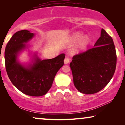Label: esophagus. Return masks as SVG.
Returning <instances> with one entry per match:
<instances>
[{
	"label": "esophagus",
	"instance_id": "34e87169",
	"mask_svg": "<svg viewBox=\"0 0 125 125\" xmlns=\"http://www.w3.org/2000/svg\"><path fill=\"white\" fill-rule=\"evenodd\" d=\"M69 58H68V57H66L65 59V60H64V64H68V63L69 62Z\"/></svg>",
	"mask_w": 125,
	"mask_h": 125
}]
</instances>
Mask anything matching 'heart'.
I'll return each mask as SVG.
<instances>
[{
  "mask_svg": "<svg viewBox=\"0 0 125 125\" xmlns=\"http://www.w3.org/2000/svg\"><path fill=\"white\" fill-rule=\"evenodd\" d=\"M79 40L80 42L74 51L75 52L79 51L84 50L90 43V39L88 36H83V34L80 32H76L74 33L71 37V41L73 42H76Z\"/></svg>",
  "mask_w": 125,
  "mask_h": 125,
  "instance_id": "b5f03b06",
  "label": "heart"
}]
</instances>
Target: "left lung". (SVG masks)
Instances as JSON below:
<instances>
[{
  "mask_svg": "<svg viewBox=\"0 0 125 125\" xmlns=\"http://www.w3.org/2000/svg\"><path fill=\"white\" fill-rule=\"evenodd\" d=\"M117 55L113 40L104 29L91 49L73 57L70 63L73 83L80 92L97 93L106 86L115 71Z\"/></svg>",
  "mask_w": 125,
  "mask_h": 125,
  "instance_id": "8db88e82",
  "label": "left lung"
}]
</instances>
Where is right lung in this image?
Wrapping results in <instances>:
<instances>
[{"instance_id": "obj_1", "label": "right lung", "mask_w": 125, "mask_h": 125, "mask_svg": "<svg viewBox=\"0 0 125 125\" xmlns=\"http://www.w3.org/2000/svg\"><path fill=\"white\" fill-rule=\"evenodd\" d=\"M34 36L35 33L28 30L16 32L6 45L5 65L8 77L18 90L26 95L39 97L45 95L50 89L56 73L64 65L65 54L42 60L34 52L30 62L21 63L19 55L28 49L27 43Z\"/></svg>"}]
</instances>
